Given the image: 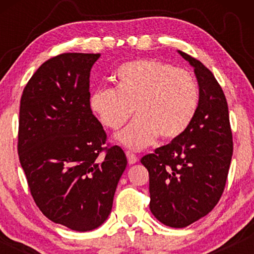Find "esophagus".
<instances>
[{
  "label": "esophagus",
  "instance_id": "1",
  "mask_svg": "<svg viewBox=\"0 0 254 254\" xmlns=\"http://www.w3.org/2000/svg\"><path fill=\"white\" fill-rule=\"evenodd\" d=\"M126 156H127L128 163H129V164H134V163H136V162L138 161V157H137L136 155L134 154L133 151L127 150V151H126Z\"/></svg>",
  "mask_w": 254,
  "mask_h": 254
}]
</instances>
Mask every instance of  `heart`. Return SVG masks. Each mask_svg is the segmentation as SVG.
I'll use <instances>...</instances> for the list:
<instances>
[{
    "label": "heart",
    "mask_w": 254,
    "mask_h": 254,
    "mask_svg": "<svg viewBox=\"0 0 254 254\" xmlns=\"http://www.w3.org/2000/svg\"><path fill=\"white\" fill-rule=\"evenodd\" d=\"M199 105V88L189 70L157 60H134L116 71V89L98 88L90 106L100 123L119 129L131 114L137 117L119 134L127 147L141 149L156 137L173 140L187 129Z\"/></svg>",
    "instance_id": "1"
}]
</instances>
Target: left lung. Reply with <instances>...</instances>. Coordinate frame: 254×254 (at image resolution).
Masks as SVG:
<instances>
[{
	"instance_id": "left-lung-1",
	"label": "left lung",
	"mask_w": 254,
	"mask_h": 254,
	"mask_svg": "<svg viewBox=\"0 0 254 254\" xmlns=\"http://www.w3.org/2000/svg\"><path fill=\"white\" fill-rule=\"evenodd\" d=\"M194 67L199 105L192 123L178 137L144 155L150 207L163 224L184 228L214 209L228 179L234 150L228 103L209 69L179 51Z\"/></svg>"
}]
</instances>
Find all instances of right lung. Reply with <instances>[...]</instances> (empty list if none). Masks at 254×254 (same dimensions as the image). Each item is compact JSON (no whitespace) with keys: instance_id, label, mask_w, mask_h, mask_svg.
I'll return each instance as SVG.
<instances>
[{"instance_id":"right-lung-1","label":"right lung","mask_w":254,"mask_h":254,"mask_svg":"<svg viewBox=\"0 0 254 254\" xmlns=\"http://www.w3.org/2000/svg\"><path fill=\"white\" fill-rule=\"evenodd\" d=\"M99 57L48 59L20 98L17 151L31 195L47 218L76 231L106 220L127 165L90 107V70Z\"/></svg>"}]
</instances>
